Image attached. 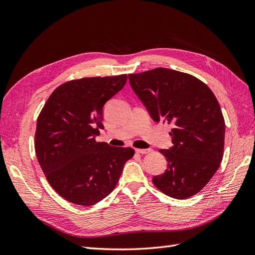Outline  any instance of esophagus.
Masks as SVG:
<instances>
[{"label":"esophagus","instance_id":"esophagus-1","mask_svg":"<svg viewBox=\"0 0 255 255\" xmlns=\"http://www.w3.org/2000/svg\"><path fill=\"white\" fill-rule=\"evenodd\" d=\"M136 152L139 154H148L150 152H152L151 149H136Z\"/></svg>","mask_w":255,"mask_h":255}]
</instances>
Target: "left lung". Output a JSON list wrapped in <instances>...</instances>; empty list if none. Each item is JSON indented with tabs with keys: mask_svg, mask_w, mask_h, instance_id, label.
<instances>
[{
	"mask_svg": "<svg viewBox=\"0 0 255 255\" xmlns=\"http://www.w3.org/2000/svg\"><path fill=\"white\" fill-rule=\"evenodd\" d=\"M128 80L152 119L173 126V145L159 150L167 169L153 177L154 186L174 199L198 194L218 170L225 148L226 123L213 91L195 76L167 68L128 74Z\"/></svg>",
	"mask_w": 255,
	"mask_h": 255,
	"instance_id": "left-lung-1",
	"label": "left lung"
}]
</instances>
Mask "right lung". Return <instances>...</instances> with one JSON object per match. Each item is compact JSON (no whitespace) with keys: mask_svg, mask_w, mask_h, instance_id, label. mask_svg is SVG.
<instances>
[{"mask_svg":"<svg viewBox=\"0 0 255 255\" xmlns=\"http://www.w3.org/2000/svg\"><path fill=\"white\" fill-rule=\"evenodd\" d=\"M127 74L84 78L52 92L37 119L35 151L49 184L67 201L89 206L109 196L134 149L97 142L103 106Z\"/></svg>","mask_w":255,"mask_h":255,"instance_id":"add662e5","label":"right lung"}]
</instances>
